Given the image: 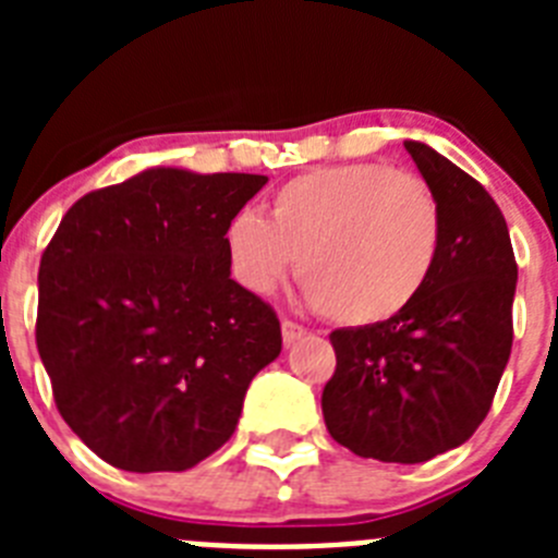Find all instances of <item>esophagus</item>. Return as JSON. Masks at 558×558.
<instances>
[{
  "label": "esophagus",
  "mask_w": 558,
  "mask_h": 558,
  "mask_svg": "<svg viewBox=\"0 0 558 558\" xmlns=\"http://www.w3.org/2000/svg\"><path fill=\"white\" fill-rule=\"evenodd\" d=\"M304 332H307V329L302 327V324H295V322H290V318H282V340L284 343H295V340L299 338H304Z\"/></svg>",
  "instance_id": "1"
}]
</instances>
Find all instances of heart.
Masks as SVG:
<instances>
[{
  "label": "heart",
  "mask_w": 558,
  "mask_h": 558,
  "mask_svg": "<svg viewBox=\"0 0 558 558\" xmlns=\"http://www.w3.org/2000/svg\"><path fill=\"white\" fill-rule=\"evenodd\" d=\"M441 236V206L427 181L386 165H332L279 186L268 220L240 211L226 229V251L236 282L259 295L274 293L299 256L310 304L368 327L422 295Z\"/></svg>",
  "instance_id": "heart-1"
}]
</instances>
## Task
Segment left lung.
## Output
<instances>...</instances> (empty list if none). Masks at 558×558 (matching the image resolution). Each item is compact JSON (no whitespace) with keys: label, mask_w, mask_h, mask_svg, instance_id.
Masks as SVG:
<instances>
[{"label":"left lung","mask_w":558,"mask_h":558,"mask_svg":"<svg viewBox=\"0 0 558 558\" xmlns=\"http://www.w3.org/2000/svg\"><path fill=\"white\" fill-rule=\"evenodd\" d=\"M445 220L430 282L397 318L335 329L322 408L360 458L422 463L477 430L509 363L517 263L506 218L470 172L405 142Z\"/></svg>","instance_id":"obj_1"}]
</instances>
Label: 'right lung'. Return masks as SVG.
<instances>
[{
  "mask_svg": "<svg viewBox=\"0 0 558 558\" xmlns=\"http://www.w3.org/2000/svg\"><path fill=\"white\" fill-rule=\"evenodd\" d=\"M265 184L156 167L83 195L44 248L38 354L63 422L117 470L184 472L220 450L282 352L274 307L226 251Z\"/></svg>",
  "mask_w": 558,
  "mask_h": 558,
  "instance_id": "right-lung-1",
  "label": "right lung"
}]
</instances>
